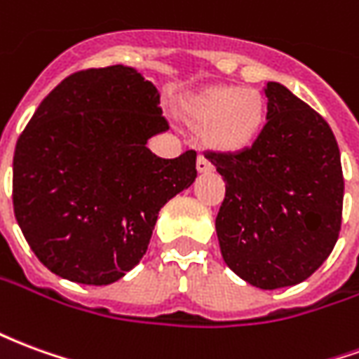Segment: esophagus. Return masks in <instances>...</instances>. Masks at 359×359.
<instances>
[{"instance_id": "esophagus-1", "label": "esophagus", "mask_w": 359, "mask_h": 359, "mask_svg": "<svg viewBox=\"0 0 359 359\" xmlns=\"http://www.w3.org/2000/svg\"><path fill=\"white\" fill-rule=\"evenodd\" d=\"M196 167H198V171L200 172H210L213 169V165L208 157L203 156H198V161H196Z\"/></svg>"}]
</instances>
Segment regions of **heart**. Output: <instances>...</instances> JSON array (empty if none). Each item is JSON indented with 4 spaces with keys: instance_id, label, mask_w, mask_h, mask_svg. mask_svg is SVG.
<instances>
[{
    "instance_id": "obj_1",
    "label": "heart",
    "mask_w": 359,
    "mask_h": 359,
    "mask_svg": "<svg viewBox=\"0 0 359 359\" xmlns=\"http://www.w3.org/2000/svg\"><path fill=\"white\" fill-rule=\"evenodd\" d=\"M196 128H205V140L221 151L250 146L262 130L265 103L254 88L215 86L198 95L187 109Z\"/></svg>"
}]
</instances>
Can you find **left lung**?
Here are the masks:
<instances>
[{"mask_svg": "<svg viewBox=\"0 0 359 359\" xmlns=\"http://www.w3.org/2000/svg\"><path fill=\"white\" fill-rule=\"evenodd\" d=\"M267 123L236 154L208 151L225 180L215 229L225 264L275 290L316 273L339 241L344 177L331 126L278 82H267Z\"/></svg>", "mask_w": 359, "mask_h": 359, "instance_id": "8db88e82", "label": "left lung"}]
</instances>
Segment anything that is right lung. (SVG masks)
<instances>
[{
	"label": "right lung",
	"instance_id": "add662e5",
	"mask_svg": "<svg viewBox=\"0 0 359 359\" xmlns=\"http://www.w3.org/2000/svg\"><path fill=\"white\" fill-rule=\"evenodd\" d=\"M130 67L86 69L46 95L17 140L13 208L36 257L81 285H111L148 250L159 210L196 179V151L146 148L169 128Z\"/></svg>",
	"mask_w": 359,
	"mask_h": 359
}]
</instances>
